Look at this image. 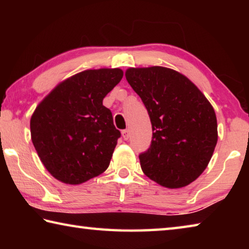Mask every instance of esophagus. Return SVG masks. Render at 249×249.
Listing matches in <instances>:
<instances>
[{"mask_svg":"<svg viewBox=\"0 0 249 249\" xmlns=\"http://www.w3.org/2000/svg\"><path fill=\"white\" fill-rule=\"evenodd\" d=\"M122 136H123V138H124L125 141H128V138H129V136H130L129 130H128V129H124L123 132H122Z\"/></svg>","mask_w":249,"mask_h":249,"instance_id":"34e87169","label":"esophagus"}]
</instances>
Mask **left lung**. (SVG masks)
<instances>
[{"instance_id": "1", "label": "left lung", "mask_w": 249, "mask_h": 249, "mask_svg": "<svg viewBox=\"0 0 249 249\" xmlns=\"http://www.w3.org/2000/svg\"><path fill=\"white\" fill-rule=\"evenodd\" d=\"M127 82L148 111L153 140L140 155L144 174L169 189L190 184L208 167L217 121L205 95L185 75L165 67L128 68Z\"/></svg>"}]
</instances>
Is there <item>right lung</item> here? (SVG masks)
<instances>
[{
  "instance_id": "add662e5",
  "label": "right lung",
  "mask_w": 249,
  "mask_h": 249,
  "mask_svg": "<svg viewBox=\"0 0 249 249\" xmlns=\"http://www.w3.org/2000/svg\"><path fill=\"white\" fill-rule=\"evenodd\" d=\"M122 78L119 68L82 71L59 83L37 105L32 142L53 178L80 184L107 169L121 133L103 99Z\"/></svg>"
}]
</instances>
